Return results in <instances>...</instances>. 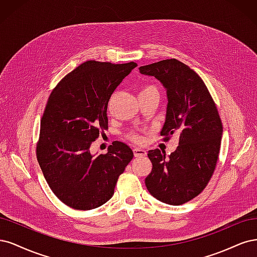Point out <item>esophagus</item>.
<instances>
[{
    "label": "esophagus",
    "mask_w": 257,
    "mask_h": 257,
    "mask_svg": "<svg viewBox=\"0 0 257 257\" xmlns=\"http://www.w3.org/2000/svg\"><path fill=\"white\" fill-rule=\"evenodd\" d=\"M134 154H135V157H144V156H146L147 152L145 150H143V148L136 147V148H134Z\"/></svg>",
    "instance_id": "esophagus-1"
}]
</instances>
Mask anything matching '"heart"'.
<instances>
[{
  "mask_svg": "<svg viewBox=\"0 0 257 257\" xmlns=\"http://www.w3.org/2000/svg\"><path fill=\"white\" fill-rule=\"evenodd\" d=\"M151 89H155L153 86H146L145 88H143V90L141 93H144V92H147V90H151ZM134 139L136 140V141H141V138L140 137H138V136H134Z\"/></svg>",
  "mask_w": 257,
  "mask_h": 257,
  "instance_id": "obj_1",
  "label": "heart"
}]
</instances>
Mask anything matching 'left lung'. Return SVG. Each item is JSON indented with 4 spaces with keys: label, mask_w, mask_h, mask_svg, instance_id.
Segmentation results:
<instances>
[{
    "label": "left lung",
    "mask_w": 257,
    "mask_h": 257,
    "mask_svg": "<svg viewBox=\"0 0 257 257\" xmlns=\"http://www.w3.org/2000/svg\"><path fill=\"white\" fill-rule=\"evenodd\" d=\"M139 70L155 77L167 92L161 136H179L171 155L148 152L153 169L145 185L160 202L181 205L203 191L216 168L223 135L217 106L201 77L175 59L141 66Z\"/></svg>",
    "instance_id": "1"
}]
</instances>
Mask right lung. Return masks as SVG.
Returning <instances> with one entry per match:
<instances>
[{
	"label": "right lung",
	"mask_w": 257,
	"mask_h": 257,
	"mask_svg": "<svg viewBox=\"0 0 257 257\" xmlns=\"http://www.w3.org/2000/svg\"><path fill=\"white\" fill-rule=\"evenodd\" d=\"M137 63L87 61L68 73L48 99L40 121L37 160L60 201L73 209L89 210L114 194L120 174L134 152L115 141L105 155L89 148L107 128V102Z\"/></svg>",
	"instance_id": "1"
}]
</instances>
